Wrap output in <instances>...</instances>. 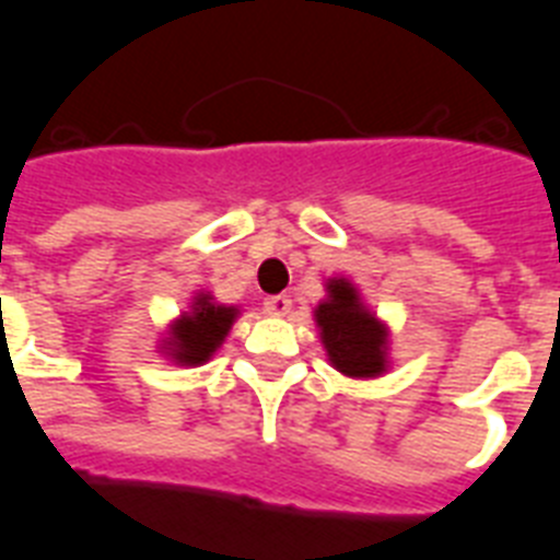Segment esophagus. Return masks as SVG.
Listing matches in <instances>:
<instances>
[{
  "label": "esophagus",
  "mask_w": 560,
  "mask_h": 560,
  "mask_svg": "<svg viewBox=\"0 0 560 560\" xmlns=\"http://www.w3.org/2000/svg\"><path fill=\"white\" fill-rule=\"evenodd\" d=\"M290 310H293V299H290V295H270V299H265L267 315H276V318H281V315H287Z\"/></svg>",
  "instance_id": "obj_1"
}]
</instances>
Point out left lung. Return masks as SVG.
<instances>
[{
    "label": "left lung",
    "instance_id": "8db88e82",
    "mask_svg": "<svg viewBox=\"0 0 560 560\" xmlns=\"http://www.w3.org/2000/svg\"><path fill=\"white\" fill-rule=\"evenodd\" d=\"M327 299L313 310L327 361L352 381H374L388 372V327L366 307L347 276L327 279Z\"/></svg>",
    "mask_w": 560,
    "mask_h": 560
}]
</instances>
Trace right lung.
<instances>
[{
	"label": "right lung",
	"instance_id": "obj_1",
	"mask_svg": "<svg viewBox=\"0 0 560 560\" xmlns=\"http://www.w3.org/2000/svg\"><path fill=\"white\" fill-rule=\"evenodd\" d=\"M240 313V307L220 304L208 290H199V293H194L186 313H179L168 324L158 352L177 366H202L225 343Z\"/></svg>",
	"mask_w": 560,
	"mask_h": 560
}]
</instances>
